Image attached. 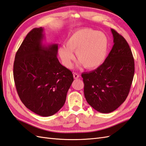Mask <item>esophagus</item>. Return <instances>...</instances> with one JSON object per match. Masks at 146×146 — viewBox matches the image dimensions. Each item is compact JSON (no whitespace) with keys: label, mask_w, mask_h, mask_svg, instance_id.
<instances>
[{"label":"esophagus","mask_w":146,"mask_h":146,"mask_svg":"<svg viewBox=\"0 0 146 146\" xmlns=\"http://www.w3.org/2000/svg\"><path fill=\"white\" fill-rule=\"evenodd\" d=\"M73 77H74V79H78V78H80L79 74H78L76 73H73Z\"/></svg>","instance_id":"obj_1"}]
</instances>
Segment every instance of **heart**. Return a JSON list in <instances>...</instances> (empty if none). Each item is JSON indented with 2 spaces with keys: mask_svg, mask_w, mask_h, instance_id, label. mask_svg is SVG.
Wrapping results in <instances>:
<instances>
[{
  "mask_svg": "<svg viewBox=\"0 0 146 146\" xmlns=\"http://www.w3.org/2000/svg\"><path fill=\"white\" fill-rule=\"evenodd\" d=\"M109 46V39L105 33L91 28H81L68 36L65 46L59 47L58 54L67 68L72 66L73 52H76L78 65H83L87 69H94L105 61Z\"/></svg>",
  "mask_w": 146,
  "mask_h": 146,
  "instance_id": "b5f03b06",
  "label": "heart"
}]
</instances>
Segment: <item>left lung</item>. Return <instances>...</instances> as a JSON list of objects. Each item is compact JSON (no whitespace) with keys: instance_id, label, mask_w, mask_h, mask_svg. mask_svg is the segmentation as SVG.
I'll list each match as a JSON object with an SVG mask.
<instances>
[{"instance_id":"1","label":"left lung","mask_w":146,"mask_h":146,"mask_svg":"<svg viewBox=\"0 0 146 146\" xmlns=\"http://www.w3.org/2000/svg\"><path fill=\"white\" fill-rule=\"evenodd\" d=\"M113 46L98 68L82 73L86 100L103 113L113 111L125 102L132 84L134 61L125 39L113 29Z\"/></svg>"}]
</instances>
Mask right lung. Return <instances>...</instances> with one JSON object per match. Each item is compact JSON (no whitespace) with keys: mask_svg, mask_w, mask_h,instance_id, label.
Returning a JSON list of instances; mask_svg holds the SVG:
<instances>
[{"mask_svg":"<svg viewBox=\"0 0 146 146\" xmlns=\"http://www.w3.org/2000/svg\"><path fill=\"white\" fill-rule=\"evenodd\" d=\"M42 27L33 29L17 52L13 77L18 94L28 109L42 117L64 105L73 81L72 72L57 57L58 44H45Z\"/></svg>","mask_w":146,"mask_h":146,"instance_id":"obj_1","label":"right lung"}]
</instances>
